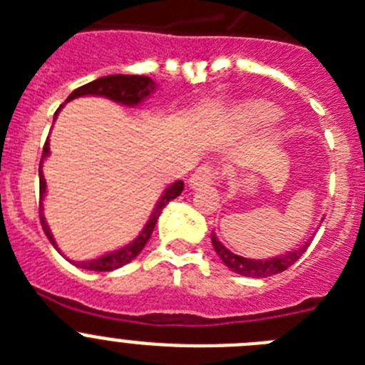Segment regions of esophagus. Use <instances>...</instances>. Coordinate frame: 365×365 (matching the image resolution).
I'll return each instance as SVG.
<instances>
[{
	"label": "esophagus",
	"instance_id": "1",
	"mask_svg": "<svg viewBox=\"0 0 365 365\" xmlns=\"http://www.w3.org/2000/svg\"><path fill=\"white\" fill-rule=\"evenodd\" d=\"M219 172L217 168L214 166V164L206 163V164H201V166L195 170V172L190 175V188H205V186H210L214 185V180L217 179Z\"/></svg>",
	"mask_w": 365,
	"mask_h": 365
}]
</instances>
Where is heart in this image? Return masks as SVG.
Wrapping results in <instances>:
<instances>
[{
  "label": "heart",
  "mask_w": 365,
  "mask_h": 365,
  "mask_svg": "<svg viewBox=\"0 0 365 365\" xmlns=\"http://www.w3.org/2000/svg\"><path fill=\"white\" fill-rule=\"evenodd\" d=\"M276 118H278V113L270 108H263L259 109V111H256V120L259 122V124H270V122H274Z\"/></svg>",
  "instance_id": "b5f03b06"
}]
</instances>
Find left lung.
<instances>
[{
	"instance_id": "8db88e82",
	"label": "left lung",
	"mask_w": 365,
	"mask_h": 365,
	"mask_svg": "<svg viewBox=\"0 0 365 365\" xmlns=\"http://www.w3.org/2000/svg\"><path fill=\"white\" fill-rule=\"evenodd\" d=\"M212 245H214L215 252L219 254V257L222 259V263L232 269L234 272L241 274V276H250V278H269V276H274V274H279L283 270H287L291 265H294L296 261L305 254V250L309 248L311 241L303 245V247L296 248L292 252H287L283 256L272 257V259H247V257H241L237 254L230 252L221 241L215 237V234L212 232Z\"/></svg>"
}]
</instances>
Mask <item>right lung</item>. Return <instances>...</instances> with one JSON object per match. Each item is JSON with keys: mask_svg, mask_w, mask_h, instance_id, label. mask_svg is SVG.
Returning <instances> with one entry per match:
<instances>
[{"mask_svg": "<svg viewBox=\"0 0 365 365\" xmlns=\"http://www.w3.org/2000/svg\"><path fill=\"white\" fill-rule=\"evenodd\" d=\"M155 87H157V83H155L150 76H138V74H111V76H102V78L95 80V82H89L86 83V86L78 87V89H74L67 100H73L76 98V96H83V95H96V96H106V98L115 100V102H118V104L135 106L138 104V102H143L146 96H150L151 93L155 91ZM58 111H60V109H58ZM54 117H56V115H54ZM47 155H49V138L45 140L43 153H41V160H40V221H41V228H43L45 235L49 237V241L54 245V248H56V243H54L53 240V234H51L49 227H47V222H45L43 219V214H41V199H43V193L45 190H47L43 172H41V163H43V159L47 157ZM182 188H185V182H182V180H177V182H173V185L163 193V197L159 199V202H157V206H155V210L151 212L150 221H148L144 230L140 232V235H138L133 243L125 245L124 248H120V250H117V252H111L108 254V256L98 257V259L83 261V263H74V265L86 270H96V272H109V270H115L122 265H128V263L133 261L135 257L140 254V250L146 247L148 240L151 237V232H153L155 225H157V219H159L164 206L172 201V199L179 197Z\"/></svg>", "mask_w": 365, "mask_h": 365, "instance_id": "right-lung-1", "label": "right lung"}]
</instances>
